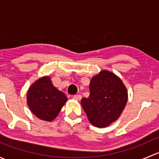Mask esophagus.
Here are the masks:
<instances>
[{"label": "esophagus", "mask_w": 159, "mask_h": 159, "mask_svg": "<svg viewBox=\"0 0 159 159\" xmlns=\"http://www.w3.org/2000/svg\"><path fill=\"white\" fill-rule=\"evenodd\" d=\"M73 99H75V100H76V101H81V95H80V94H76V95H74Z\"/></svg>", "instance_id": "esophagus-1"}]
</instances>
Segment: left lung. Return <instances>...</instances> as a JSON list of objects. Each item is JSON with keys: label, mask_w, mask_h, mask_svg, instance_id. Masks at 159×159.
Listing matches in <instances>:
<instances>
[{"label": "left lung", "mask_w": 159, "mask_h": 159, "mask_svg": "<svg viewBox=\"0 0 159 159\" xmlns=\"http://www.w3.org/2000/svg\"><path fill=\"white\" fill-rule=\"evenodd\" d=\"M90 95L81 104L89 121L98 128H105L116 121L128 101V91L121 78L113 72L102 70L91 78Z\"/></svg>", "instance_id": "8db88e82"}]
</instances>
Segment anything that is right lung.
Wrapping results in <instances>:
<instances>
[{
  "label": "right lung",
  "mask_w": 159,
  "mask_h": 159,
  "mask_svg": "<svg viewBox=\"0 0 159 159\" xmlns=\"http://www.w3.org/2000/svg\"><path fill=\"white\" fill-rule=\"evenodd\" d=\"M68 98L62 91L56 89L49 76L38 78L30 86L27 93V103L30 111L41 120H54Z\"/></svg>",
  "instance_id": "right-lung-1"
}]
</instances>
